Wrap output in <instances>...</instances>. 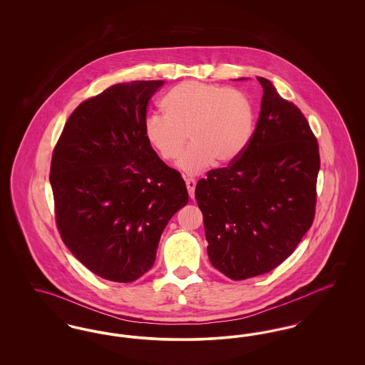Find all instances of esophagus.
<instances>
[{"mask_svg": "<svg viewBox=\"0 0 365 365\" xmlns=\"http://www.w3.org/2000/svg\"><path fill=\"white\" fill-rule=\"evenodd\" d=\"M185 182H186V187H187V191H189L190 198H194V190H195V185H197L195 179H192V178H186V179H185Z\"/></svg>", "mask_w": 365, "mask_h": 365, "instance_id": "obj_1", "label": "esophagus"}]
</instances>
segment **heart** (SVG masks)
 Returning a JSON list of instances; mask_svg holds the SVG:
<instances>
[{
	"instance_id": "heart-1",
	"label": "heart",
	"mask_w": 365,
	"mask_h": 365,
	"mask_svg": "<svg viewBox=\"0 0 365 365\" xmlns=\"http://www.w3.org/2000/svg\"><path fill=\"white\" fill-rule=\"evenodd\" d=\"M161 105L165 115L145 119V137L167 163L179 157L189 138L191 145L178 163L186 174H201L213 161H235L255 135L256 106L238 88L186 81L171 88Z\"/></svg>"
}]
</instances>
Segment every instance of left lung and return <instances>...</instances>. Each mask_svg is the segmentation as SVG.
<instances>
[{"instance_id":"1","label":"left lung","mask_w":365,"mask_h":365,"mask_svg":"<svg viewBox=\"0 0 365 365\" xmlns=\"http://www.w3.org/2000/svg\"><path fill=\"white\" fill-rule=\"evenodd\" d=\"M257 81L264 94L252 142L195 186L209 260L232 280L280 265L312 226L316 210L317 139L298 106L268 79Z\"/></svg>"}]
</instances>
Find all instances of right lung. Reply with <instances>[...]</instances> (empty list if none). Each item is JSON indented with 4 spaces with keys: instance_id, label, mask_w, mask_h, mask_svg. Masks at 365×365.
Returning <instances> with one entry per match:
<instances>
[{
    "instance_id": "1",
    "label": "right lung",
    "mask_w": 365,
    "mask_h": 365,
    "mask_svg": "<svg viewBox=\"0 0 365 365\" xmlns=\"http://www.w3.org/2000/svg\"><path fill=\"white\" fill-rule=\"evenodd\" d=\"M164 81L108 87L78 105L53 150L51 185L63 242L100 278L128 283L156 260L160 237L189 202L180 174L145 137Z\"/></svg>"
}]
</instances>
